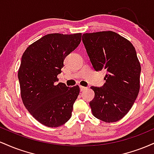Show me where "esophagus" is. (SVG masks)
I'll return each mask as SVG.
<instances>
[{"mask_svg": "<svg viewBox=\"0 0 154 154\" xmlns=\"http://www.w3.org/2000/svg\"><path fill=\"white\" fill-rule=\"evenodd\" d=\"M79 88H80V91L82 92V91H85V90H87V88L86 87H83V86H79Z\"/></svg>", "mask_w": 154, "mask_h": 154, "instance_id": "34e87169", "label": "esophagus"}]
</instances>
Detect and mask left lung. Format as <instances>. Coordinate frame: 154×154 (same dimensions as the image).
Listing matches in <instances>:
<instances>
[{
	"instance_id": "8db88e82",
	"label": "left lung",
	"mask_w": 154,
	"mask_h": 154,
	"mask_svg": "<svg viewBox=\"0 0 154 154\" xmlns=\"http://www.w3.org/2000/svg\"><path fill=\"white\" fill-rule=\"evenodd\" d=\"M82 42L96 72H107L103 87L92 86L95 97L92 113L105 122H117L126 115L140 91L141 67L132 44L112 31L85 33Z\"/></svg>"
}]
</instances>
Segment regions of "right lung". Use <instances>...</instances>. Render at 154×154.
Returning <instances> with one entry per match:
<instances>
[{
	"label": "right lung",
	"mask_w": 154,
	"mask_h": 154,
	"mask_svg": "<svg viewBox=\"0 0 154 154\" xmlns=\"http://www.w3.org/2000/svg\"><path fill=\"white\" fill-rule=\"evenodd\" d=\"M82 34L53 33L29 45L22 55L18 72L24 106L40 123L49 128L63 125L71 118L78 85L59 82L63 60L79 45Z\"/></svg>",
	"instance_id": "1"
}]
</instances>
